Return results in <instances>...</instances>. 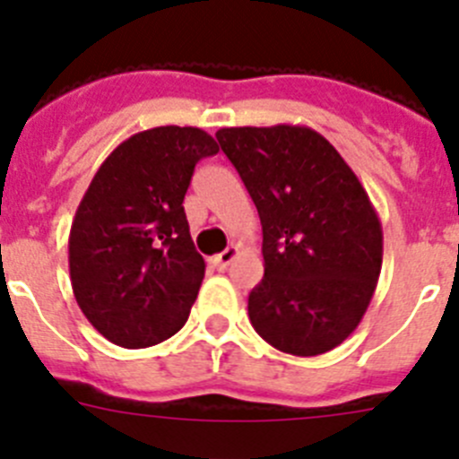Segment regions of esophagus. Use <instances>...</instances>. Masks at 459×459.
Returning a JSON list of instances; mask_svg holds the SVG:
<instances>
[{
    "instance_id": "34e87169",
    "label": "esophagus",
    "mask_w": 459,
    "mask_h": 459,
    "mask_svg": "<svg viewBox=\"0 0 459 459\" xmlns=\"http://www.w3.org/2000/svg\"><path fill=\"white\" fill-rule=\"evenodd\" d=\"M238 255V247H229L226 251H221V254H217L212 258V265L217 267V270H226V267L233 263V258Z\"/></svg>"
}]
</instances>
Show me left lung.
<instances>
[{
  "mask_svg": "<svg viewBox=\"0 0 459 459\" xmlns=\"http://www.w3.org/2000/svg\"><path fill=\"white\" fill-rule=\"evenodd\" d=\"M263 224L249 320L272 348L316 357L357 329L382 270V224L336 148L311 127H221Z\"/></svg>",
  "mask_w": 459,
  "mask_h": 459,
  "instance_id": "8db88e82",
  "label": "left lung"
}]
</instances>
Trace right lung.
<instances>
[{"instance_id":"add662e5","label":"right lung","mask_w":459,"mask_h":459,"mask_svg":"<svg viewBox=\"0 0 459 459\" xmlns=\"http://www.w3.org/2000/svg\"><path fill=\"white\" fill-rule=\"evenodd\" d=\"M214 152L199 127H152L114 148L91 180L70 226V283L114 345L151 348L187 322L205 260L183 201L196 162Z\"/></svg>"}]
</instances>
